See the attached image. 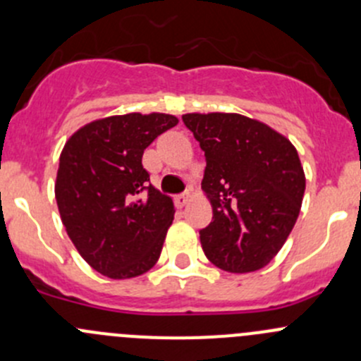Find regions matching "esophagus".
Listing matches in <instances>:
<instances>
[{"label": "esophagus", "instance_id": "esophagus-1", "mask_svg": "<svg viewBox=\"0 0 361 361\" xmlns=\"http://www.w3.org/2000/svg\"><path fill=\"white\" fill-rule=\"evenodd\" d=\"M188 199H190V195H188V194H180V195H176V197H174V202H176L178 207H183L185 204L188 202Z\"/></svg>", "mask_w": 361, "mask_h": 361}]
</instances>
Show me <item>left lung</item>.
<instances>
[{
	"instance_id": "1",
	"label": "left lung",
	"mask_w": 361,
	"mask_h": 361,
	"mask_svg": "<svg viewBox=\"0 0 361 361\" xmlns=\"http://www.w3.org/2000/svg\"><path fill=\"white\" fill-rule=\"evenodd\" d=\"M201 145L202 188L213 220L199 231L204 255L227 272L265 267L292 232L305 190L297 150L265 123L238 113H188Z\"/></svg>"
}]
</instances>
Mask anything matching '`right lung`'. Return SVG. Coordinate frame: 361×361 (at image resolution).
<instances>
[{
  "label": "right lung",
  "mask_w": 361,
  "mask_h": 361,
  "mask_svg": "<svg viewBox=\"0 0 361 361\" xmlns=\"http://www.w3.org/2000/svg\"><path fill=\"white\" fill-rule=\"evenodd\" d=\"M164 113H129L87 123L59 159L56 199L83 260L111 279L150 271L159 260L174 204L150 183L143 152L174 127Z\"/></svg>",
  "instance_id": "1"
}]
</instances>
